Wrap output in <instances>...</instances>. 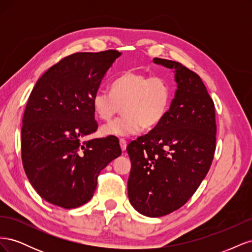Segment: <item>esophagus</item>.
Instances as JSON below:
<instances>
[{"instance_id":"34e87169","label":"esophagus","mask_w":252,"mask_h":252,"mask_svg":"<svg viewBox=\"0 0 252 252\" xmlns=\"http://www.w3.org/2000/svg\"><path fill=\"white\" fill-rule=\"evenodd\" d=\"M120 146H121V149L122 151H125L126 150V146H127V142L123 139L120 140Z\"/></svg>"}]
</instances>
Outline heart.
<instances>
[{
	"label": "heart",
	"instance_id": "b5f03b06",
	"mask_svg": "<svg viewBox=\"0 0 252 252\" xmlns=\"http://www.w3.org/2000/svg\"><path fill=\"white\" fill-rule=\"evenodd\" d=\"M170 98L169 84L163 78L126 71L112 82L110 91H95L91 103L96 117L104 121L122 107L123 114L101 128L104 136L122 138L158 125L169 108Z\"/></svg>",
	"mask_w": 252,
	"mask_h": 252
}]
</instances>
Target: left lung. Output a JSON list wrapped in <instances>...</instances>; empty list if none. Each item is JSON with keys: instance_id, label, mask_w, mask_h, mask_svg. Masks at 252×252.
<instances>
[{"instance_id": "1", "label": "left lung", "mask_w": 252, "mask_h": 252, "mask_svg": "<svg viewBox=\"0 0 252 252\" xmlns=\"http://www.w3.org/2000/svg\"><path fill=\"white\" fill-rule=\"evenodd\" d=\"M154 63L173 70L177 83L163 120L128 144V197L141 215L158 218L182 207L201 185L216 150V110L201 78L173 61Z\"/></svg>"}]
</instances>
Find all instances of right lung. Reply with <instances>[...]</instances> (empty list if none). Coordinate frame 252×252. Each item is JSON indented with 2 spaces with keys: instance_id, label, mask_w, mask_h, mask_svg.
Here are the masks:
<instances>
[{
  "instance_id": "1",
  "label": "right lung",
  "mask_w": 252,
  "mask_h": 252,
  "mask_svg": "<svg viewBox=\"0 0 252 252\" xmlns=\"http://www.w3.org/2000/svg\"><path fill=\"white\" fill-rule=\"evenodd\" d=\"M122 52H78L37 80L22 121V162L46 202L77 208L94 196L97 175L121 156L114 138L83 142L96 131L93 96Z\"/></svg>"
}]
</instances>
